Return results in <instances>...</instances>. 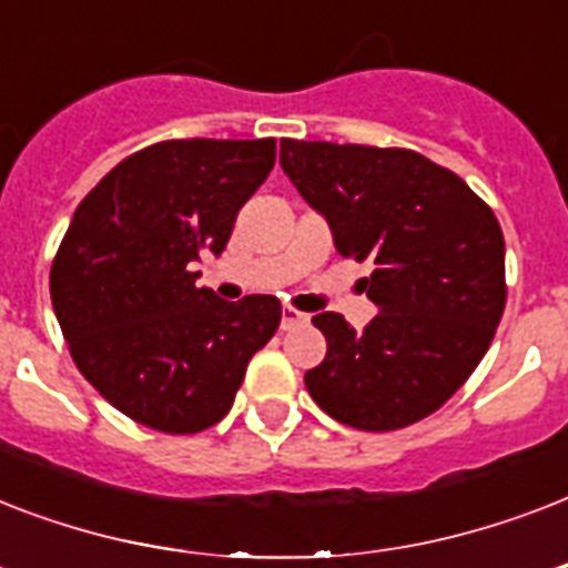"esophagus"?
<instances>
[{
  "label": "esophagus",
  "mask_w": 568,
  "mask_h": 568,
  "mask_svg": "<svg viewBox=\"0 0 568 568\" xmlns=\"http://www.w3.org/2000/svg\"><path fill=\"white\" fill-rule=\"evenodd\" d=\"M306 321H310V315H303V312H297L294 306H283V321H280V327L292 329L297 327V324H306Z\"/></svg>",
  "instance_id": "1"
}]
</instances>
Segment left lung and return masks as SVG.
Segmentation results:
<instances>
[{
	"label": "left lung",
	"instance_id": "left-lung-1",
	"mask_svg": "<svg viewBox=\"0 0 568 568\" xmlns=\"http://www.w3.org/2000/svg\"><path fill=\"white\" fill-rule=\"evenodd\" d=\"M280 164L324 214L342 256L372 258L377 315L356 333L338 312L306 372L312 400L356 430L386 433L436 413L475 372L504 315V235L493 209L448 168L397 146L280 141Z\"/></svg>",
	"mask_w": 568,
	"mask_h": 568
}]
</instances>
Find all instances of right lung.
Wrapping results in <instances>:
<instances>
[{
  "instance_id": "obj_1",
  "label": "right lung",
  "mask_w": 568,
  "mask_h": 568,
  "mask_svg": "<svg viewBox=\"0 0 568 568\" xmlns=\"http://www.w3.org/2000/svg\"><path fill=\"white\" fill-rule=\"evenodd\" d=\"M276 141H162L105 173L75 209L49 294L84 379L132 422L200 433L230 413L247 363L280 327L271 294L221 301L191 262L221 256Z\"/></svg>"
}]
</instances>
